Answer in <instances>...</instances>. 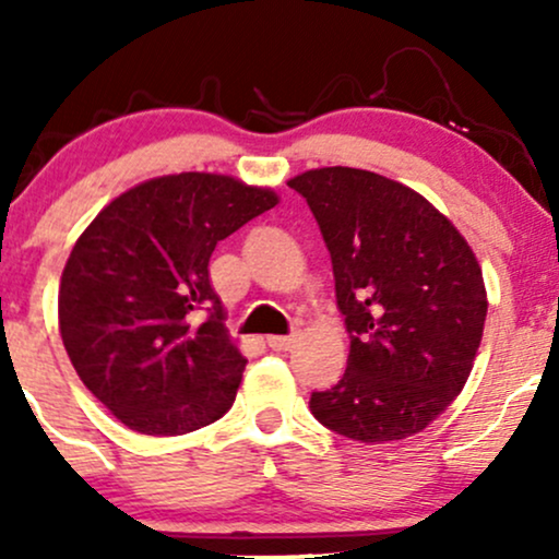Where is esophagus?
<instances>
[{
  "label": "esophagus",
  "instance_id": "obj_1",
  "mask_svg": "<svg viewBox=\"0 0 559 559\" xmlns=\"http://www.w3.org/2000/svg\"><path fill=\"white\" fill-rule=\"evenodd\" d=\"M267 346L273 352H288L294 346V336H267Z\"/></svg>",
  "mask_w": 559,
  "mask_h": 559
}]
</instances>
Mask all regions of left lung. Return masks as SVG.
<instances>
[{
	"label": "left lung",
	"instance_id": "1",
	"mask_svg": "<svg viewBox=\"0 0 559 559\" xmlns=\"http://www.w3.org/2000/svg\"><path fill=\"white\" fill-rule=\"evenodd\" d=\"M288 186L316 215L349 331L342 381L312 391V415L365 444L420 433L463 391L484 336L476 254L426 197L378 173L336 165Z\"/></svg>",
	"mask_w": 559,
	"mask_h": 559
}]
</instances>
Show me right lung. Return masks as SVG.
<instances>
[{
	"label": "right lung",
	"instance_id": "add662e5",
	"mask_svg": "<svg viewBox=\"0 0 559 559\" xmlns=\"http://www.w3.org/2000/svg\"><path fill=\"white\" fill-rule=\"evenodd\" d=\"M275 204L271 189L178 173L112 199L75 241L57 299L62 344L123 426L178 436L228 413L247 360L223 325L210 258Z\"/></svg>",
	"mask_w": 559,
	"mask_h": 559
}]
</instances>
